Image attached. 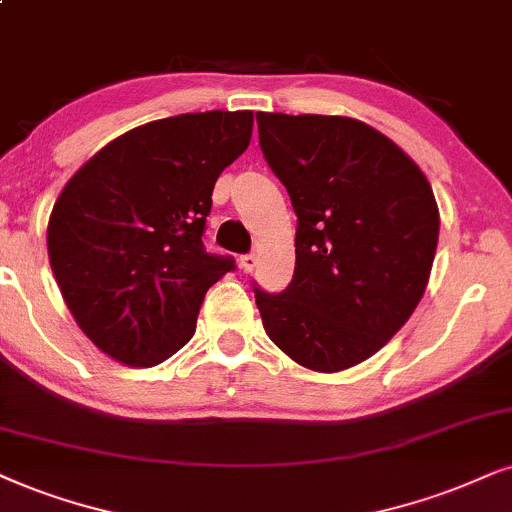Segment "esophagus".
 <instances>
[{"label":"esophagus","instance_id":"34e87169","mask_svg":"<svg viewBox=\"0 0 512 512\" xmlns=\"http://www.w3.org/2000/svg\"><path fill=\"white\" fill-rule=\"evenodd\" d=\"M255 255H241L238 257V267H241L243 274H250L252 269H255Z\"/></svg>","mask_w":512,"mask_h":512}]
</instances>
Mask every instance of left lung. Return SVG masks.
<instances>
[{
    "mask_svg": "<svg viewBox=\"0 0 512 512\" xmlns=\"http://www.w3.org/2000/svg\"><path fill=\"white\" fill-rule=\"evenodd\" d=\"M264 158L297 215L295 274L255 288L264 331L319 373L373 357L409 321L439 236L430 181L401 148L340 115L257 113Z\"/></svg>",
    "mask_w": 512,
    "mask_h": 512,
    "instance_id": "8db88e82",
    "label": "left lung"
}]
</instances>
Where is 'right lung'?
<instances>
[{"label": "right lung", "mask_w": 512, "mask_h": 512, "mask_svg": "<svg viewBox=\"0 0 512 512\" xmlns=\"http://www.w3.org/2000/svg\"><path fill=\"white\" fill-rule=\"evenodd\" d=\"M252 111L186 113L129 129L73 174L47 248L77 326L127 366H155L196 333L234 257L205 250L212 189L250 144Z\"/></svg>", "instance_id": "obj_1"}]
</instances>
